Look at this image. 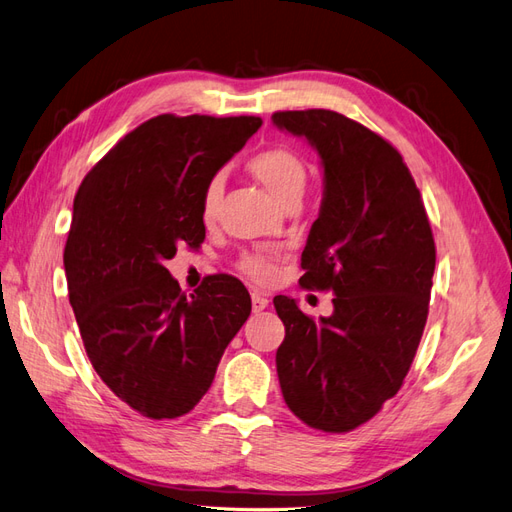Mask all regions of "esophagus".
I'll return each mask as SVG.
<instances>
[{"mask_svg":"<svg viewBox=\"0 0 512 512\" xmlns=\"http://www.w3.org/2000/svg\"><path fill=\"white\" fill-rule=\"evenodd\" d=\"M267 306H269V299L265 295L252 293V308H254V312H262Z\"/></svg>","mask_w":512,"mask_h":512,"instance_id":"34e87169","label":"esophagus"}]
</instances>
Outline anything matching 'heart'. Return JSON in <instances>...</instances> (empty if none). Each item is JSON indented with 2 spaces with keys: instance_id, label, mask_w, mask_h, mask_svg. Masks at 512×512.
Returning a JSON list of instances; mask_svg holds the SVG:
<instances>
[{
  "instance_id": "obj_1",
  "label": "heart",
  "mask_w": 512,
  "mask_h": 512,
  "mask_svg": "<svg viewBox=\"0 0 512 512\" xmlns=\"http://www.w3.org/2000/svg\"><path fill=\"white\" fill-rule=\"evenodd\" d=\"M247 170H250L258 181L265 185V189L280 204L301 198L303 189L308 183V168L303 159L293 153L290 148L275 146L269 150H262L256 157L247 163ZM224 196V176L213 174L209 181H206L200 198V219L211 226L219 215V204H222ZM239 269L260 284H267L275 278V262L267 254L260 252H247L239 258Z\"/></svg>"
}]
</instances>
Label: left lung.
Instances as JSON below:
<instances>
[{"instance_id": "left-lung-1", "label": "left lung", "mask_w": 512, "mask_h": 512, "mask_svg": "<svg viewBox=\"0 0 512 512\" xmlns=\"http://www.w3.org/2000/svg\"><path fill=\"white\" fill-rule=\"evenodd\" d=\"M271 120L321 155L323 204L299 284L336 295L334 314L319 321L295 299H273L286 327L275 353L280 388L303 424L347 433L400 390L416 357L433 286V230L403 157L381 135L329 109Z\"/></svg>"}]
</instances>
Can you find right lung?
I'll list each match as a JSON object with an SVG mask.
<instances>
[{
    "label": "right lung",
    "instance_id": "add662e5",
    "mask_svg": "<svg viewBox=\"0 0 512 512\" xmlns=\"http://www.w3.org/2000/svg\"><path fill=\"white\" fill-rule=\"evenodd\" d=\"M256 116L163 114L124 135L81 183L64 247L68 299L96 375L150 420L189 413L252 312L232 275L185 295L165 260L204 241L206 181L260 129Z\"/></svg>",
    "mask_w": 512,
    "mask_h": 512
}]
</instances>
